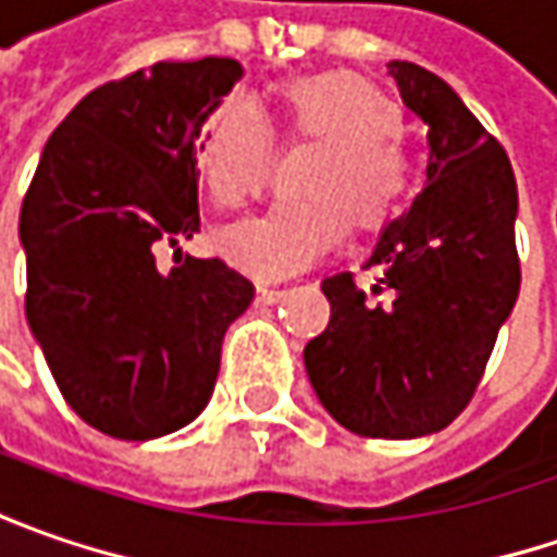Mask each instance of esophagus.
Here are the masks:
<instances>
[{"label": "esophagus", "instance_id": "obj_1", "mask_svg": "<svg viewBox=\"0 0 557 557\" xmlns=\"http://www.w3.org/2000/svg\"><path fill=\"white\" fill-rule=\"evenodd\" d=\"M285 297V290L282 288H257V300L260 304H278Z\"/></svg>", "mask_w": 557, "mask_h": 557}]
</instances>
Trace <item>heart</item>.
<instances>
[{"instance_id": "heart-1", "label": "heart", "mask_w": 557, "mask_h": 557, "mask_svg": "<svg viewBox=\"0 0 557 557\" xmlns=\"http://www.w3.org/2000/svg\"><path fill=\"white\" fill-rule=\"evenodd\" d=\"M290 141L319 145L304 180V201L232 223L216 247L253 278H282L315 263L354 225L374 235L394 223L416 191V163L403 141L406 120L391 98L354 71L297 76L278 86ZM275 139L245 98H228L203 126L198 166L210 198L232 210L269 185Z\"/></svg>"}]
</instances>
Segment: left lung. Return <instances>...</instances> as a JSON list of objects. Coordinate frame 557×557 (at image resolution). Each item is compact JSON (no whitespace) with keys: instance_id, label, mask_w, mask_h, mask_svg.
I'll return each mask as SVG.
<instances>
[{"instance_id":"1","label":"left lung","mask_w":557,"mask_h":557,"mask_svg":"<svg viewBox=\"0 0 557 557\" xmlns=\"http://www.w3.org/2000/svg\"><path fill=\"white\" fill-rule=\"evenodd\" d=\"M387 71L428 126V185L369 257L372 288L354 272L322 282L332 319L304 362L347 431L412 440L443 431L471 403L518 300V185L503 145L437 74L412 61Z\"/></svg>"}]
</instances>
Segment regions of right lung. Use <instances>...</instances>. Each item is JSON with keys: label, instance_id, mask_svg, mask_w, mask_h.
<instances>
[{"label": "right lung", "instance_id": "right-lung-1", "mask_svg": "<svg viewBox=\"0 0 557 557\" xmlns=\"http://www.w3.org/2000/svg\"><path fill=\"white\" fill-rule=\"evenodd\" d=\"M242 76L232 58L158 61L92 89L46 141L21 207L24 310L67 406L114 440L201 416L225 329L253 285L161 247L201 228L198 136Z\"/></svg>", "mask_w": 557, "mask_h": 557}]
</instances>
